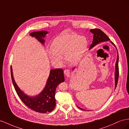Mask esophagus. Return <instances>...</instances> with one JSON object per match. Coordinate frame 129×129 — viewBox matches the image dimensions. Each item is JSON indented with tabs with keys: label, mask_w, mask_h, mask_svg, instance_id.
Wrapping results in <instances>:
<instances>
[{
	"label": "esophagus",
	"mask_w": 129,
	"mask_h": 129,
	"mask_svg": "<svg viewBox=\"0 0 129 129\" xmlns=\"http://www.w3.org/2000/svg\"><path fill=\"white\" fill-rule=\"evenodd\" d=\"M64 74L65 75V76L67 77H70V71L69 70H68V69L64 70Z\"/></svg>",
	"instance_id": "34e87169"
}]
</instances>
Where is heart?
<instances>
[{
  "mask_svg": "<svg viewBox=\"0 0 129 129\" xmlns=\"http://www.w3.org/2000/svg\"><path fill=\"white\" fill-rule=\"evenodd\" d=\"M88 40L84 36L75 34H64L53 40L52 48L47 49V54L51 59L61 62L62 56H65L67 60L71 64L78 62L85 52Z\"/></svg>",
  "mask_w": 129,
  "mask_h": 129,
  "instance_id": "obj_1",
  "label": "heart"
}]
</instances>
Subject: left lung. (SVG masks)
Listing matches in <instances>:
<instances>
[{
	"mask_svg": "<svg viewBox=\"0 0 129 129\" xmlns=\"http://www.w3.org/2000/svg\"><path fill=\"white\" fill-rule=\"evenodd\" d=\"M90 32L91 33H92L93 34V41H92V44H91L90 47V50L94 46H95L97 44L103 42H106V41H109L110 40V38L108 37V36L106 35L105 33H104L102 30H101L99 28H94V29H91ZM111 42L113 45L115 46V44H114L112 42ZM118 61H119V57H118V54L117 52V60L116 62V71H115V89L116 88L117 83H118V77H119V68H118ZM75 69V68H73V69ZM78 107L80 109H82L83 110H84V109L79 108V106Z\"/></svg>",
	"mask_w": 129,
	"mask_h": 129,
	"instance_id": "1",
	"label": "left lung"
}]
</instances>
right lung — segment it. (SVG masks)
Segmentation results:
<instances>
[{
  "label": "right lung",
  "mask_w": 129,
  "mask_h": 129,
  "mask_svg": "<svg viewBox=\"0 0 129 129\" xmlns=\"http://www.w3.org/2000/svg\"><path fill=\"white\" fill-rule=\"evenodd\" d=\"M48 34L46 31L34 32L30 34L33 37L38 39L43 45L45 40L43 38ZM11 74L13 86L18 96L28 108L37 112L45 113L52 111L56 106V90L60 83L64 82V71L61 69L51 70L46 84L43 90L38 95L30 97L25 94L18 86L13 78L12 67H11Z\"/></svg>",
  "instance_id": "right-lung-1"
}]
</instances>
